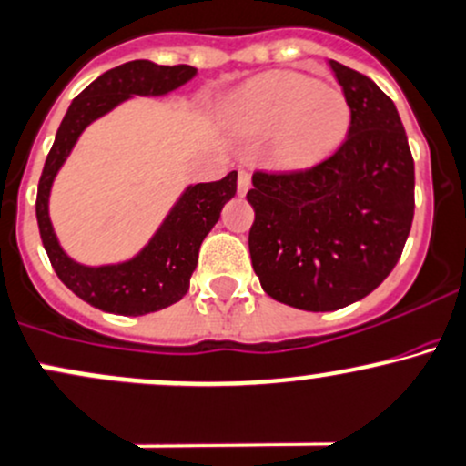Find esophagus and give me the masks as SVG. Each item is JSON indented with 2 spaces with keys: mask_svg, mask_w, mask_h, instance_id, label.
I'll return each mask as SVG.
<instances>
[{
  "mask_svg": "<svg viewBox=\"0 0 466 466\" xmlns=\"http://www.w3.org/2000/svg\"><path fill=\"white\" fill-rule=\"evenodd\" d=\"M249 186H252V177H249V172L241 170V172H238V194L248 192Z\"/></svg>",
  "mask_w": 466,
  "mask_h": 466,
  "instance_id": "1",
  "label": "esophagus"
}]
</instances>
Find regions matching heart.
<instances>
[{
  "mask_svg": "<svg viewBox=\"0 0 466 466\" xmlns=\"http://www.w3.org/2000/svg\"><path fill=\"white\" fill-rule=\"evenodd\" d=\"M225 116L241 135H274V157L283 167H309L342 146L351 108L340 90L314 76L269 73L238 90Z\"/></svg>",
  "mask_w": 466,
  "mask_h": 466,
  "instance_id": "heart-1",
  "label": "heart"
}]
</instances>
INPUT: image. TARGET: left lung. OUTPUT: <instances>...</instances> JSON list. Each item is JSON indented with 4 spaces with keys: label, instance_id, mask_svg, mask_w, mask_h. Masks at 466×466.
Instances as JSON below:
<instances>
[{
    "label": "left lung",
    "instance_id": "1",
    "mask_svg": "<svg viewBox=\"0 0 466 466\" xmlns=\"http://www.w3.org/2000/svg\"><path fill=\"white\" fill-rule=\"evenodd\" d=\"M351 108L347 139L309 170L254 172L249 257L279 303L334 311L390 276L413 221V157L400 115L370 76L329 59Z\"/></svg>",
    "mask_w": 466,
    "mask_h": 466
}]
</instances>
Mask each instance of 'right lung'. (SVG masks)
<instances>
[{
	"mask_svg": "<svg viewBox=\"0 0 466 466\" xmlns=\"http://www.w3.org/2000/svg\"><path fill=\"white\" fill-rule=\"evenodd\" d=\"M197 75L192 66H158L147 59L127 61L108 70L76 95L61 121L37 187V223L46 254L59 280L92 308L121 316H143L170 308L190 289L198 249L221 209L237 194V172L221 181L187 186L146 248L124 263H76L64 252L50 223L48 201L53 181L92 121L108 115L130 96H163Z\"/></svg>",
	"mask_w": 466,
	"mask_h": 466,
	"instance_id": "1",
	"label": "right lung"
}]
</instances>
